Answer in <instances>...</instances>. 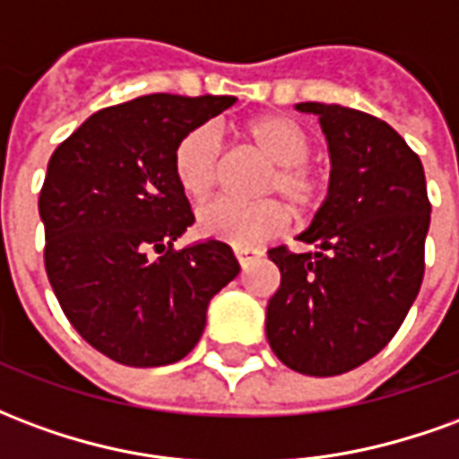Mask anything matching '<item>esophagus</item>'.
Listing matches in <instances>:
<instances>
[{
	"label": "esophagus",
	"instance_id": "esophagus-1",
	"mask_svg": "<svg viewBox=\"0 0 459 459\" xmlns=\"http://www.w3.org/2000/svg\"><path fill=\"white\" fill-rule=\"evenodd\" d=\"M233 253H236V260H238V265L243 270L248 268L250 263H253V260H258L260 258V253L258 250H248V248H236L233 250Z\"/></svg>",
	"mask_w": 459,
	"mask_h": 459
}]
</instances>
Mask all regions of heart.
I'll return each mask as SVG.
<instances>
[{"instance_id": "obj_1", "label": "heart", "mask_w": 459, "mask_h": 459, "mask_svg": "<svg viewBox=\"0 0 459 459\" xmlns=\"http://www.w3.org/2000/svg\"><path fill=\"white\" fill-rule=\"evenodd\" d=\"M250 144L275 164L260 194L282 196L295 211H309L325 199L327 181L322 171L307 164L312 140L302 125L285 115H265L246 127ZM174 179L189 199H206L221 181V134L213 125H199L186 132L174 150ZM196 226L206 238L229 243L233 248H255L288 226V211L280 201L219 199L201 206Z\"/></svg>"}]
</instances>
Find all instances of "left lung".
I'll return each mask as SVG.
<instances>
[{"label": "left lung", "instance_id": "left-lung-1", "mask_svg": "<svg viewBox=\"0 0 459 459\" xmlns=\"http://www.w3.org/2000/svg\"><path fill=\"white\" fill-rule=\"evenodd\" d=\"M319 117L332 174L298 240L273 248L280 288L265 312L270 349L292 371L337 376L384 349L418 298L430 201L425 171L388 122L344 105L298 103Z\"/></svg>", "mask_w": 459, "mask_h": 459}]
</instances>
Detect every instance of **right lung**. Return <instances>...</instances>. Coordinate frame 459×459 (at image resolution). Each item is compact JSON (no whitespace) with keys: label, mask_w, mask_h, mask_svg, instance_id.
<instances>
[{"label":"right lung","mask_w":459,"mask_h":459,"mask_svg":"<svg viewBox=\"0 0 459 459\" xmlns=\"http://www.w3.org/2000/svg\"><path fill=\"white\" fill-rule=\"evenodd\" d=\"M233 103L142 95L91 115L48 160L39 196L46 275L75 332L117 364L184 359L204 334L211 298L238 275L221 240L174 250L194 223L174 150Z\"/></svg>","instance_id":"right-lung-1"}]
</instances>
